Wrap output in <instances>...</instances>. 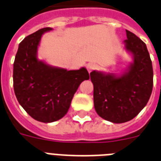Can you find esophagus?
<instances>
[{
	"instance_id": "obj_1",
	"label": "esophagus",
	"mask_w": 161,
	"mask_h": 161,
	"mask_svg": "<svg viewBox=\"0 0 161 161\" xmlns=\"http://www.w3.org/2000/svg\"><path fill=\"white\" fill-rule=\"evenodd\" d=\"M86 69H87L89 73H91L92 71H93L94 69H96V65H95V64L93 63L87 64V65H86Z\"/></svg>"
}]
</instances>
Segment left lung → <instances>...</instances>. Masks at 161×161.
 Listing matches in <instances>:
<instances>
[{"label":"left lung","instance_id":"1","mask_svg":"<svg viewBox=\"0 0 161 161\" xmlns=\"http://www.w3.org/2000/svg\"><path fill=\"white\" fill-rule=\"evenodd\" d=\"M124 43L134 55L129 70L120 77L92 71L94 106L98 115L114 123L130 121L150 99L153 87L152 60L145 43L128 30Z\"/></svg>","mask_w":161,"mask_h":161}]
</instances>
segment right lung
<instances>
[{
  "label": "right lung",
  "instance_id": "add662e5",
  "mask_svg": "<svg viewBox=\"0 0 161 161\" xmlns=\"http://www.w3.org/2000/svg\"><path fill=\"white\" fill-rule=\"evenodd\" d=\"M44 27L19 44L14 62V90L19 104L35 120L53 122L66 114L81 82L90 79L85 68L67 70L51 67L36 57Z\"/></svg>",
  "mask_w": 161,
  "mask_h": 161
}]
</instances>
